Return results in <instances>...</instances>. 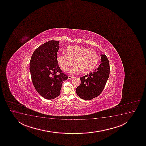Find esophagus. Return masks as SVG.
Wrapping results in <instances>:
<instances>
[{"label":"esophagus","mask_w":146,"mask_h":146,"mask_svg":"<svg viewBox=\"0 0 146 146\" xmlns=\"http://www.w3.org/2000/svg\"><path fill=\"white\" fill-rule=\"evenodd\" d=\"M74 78V77H73V76H68V79L69 80H71V79H73Z\"/></svg>","instance_id":"esophagus-1"}]
</instances>
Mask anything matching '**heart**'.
I'll use <instances>...</instances> for the list:
<instances>
[{
  "label": "heart",
  "instance_id": "obj_1",
  "mask_svg": "<svg viewBox=\"0 0 146 146\" xmlns=\"http://www.w3.org/2000/svg\"><path fill=\"white\" fill-rule=\"evenodd\" d=\"M56 60L62 70H68L74 61L76 65L71 70V73L80 70L81 73L86 74L94 69L98 64L99 57L96 52L75 46L68 47L65 49V54H58Z\"/></svg>",
  "mask_w": 146,
  "mask_h": 146
}]
</instances>
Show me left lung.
<instances>
[{
    "instance_id": "left-lung-1",
    "label": "left lung",
    "mask_w": 146,
    "mask_h": 146,
    "mask_svg": "<svg viewBox=\"0 0 146 146\" xmlns=\"http://www.w3.org/2000/svg\"><path fill=\"white\" fill-rule=\"evenodd\" d=\"M101 63L93 73L80 78L81 84L76 88L79 97L90 100L99 96L105 88L110 73V66L106 55H101Z\"/></svg>"
}]
</instances>
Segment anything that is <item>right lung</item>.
<instances>
[{
  "label": "right lung",
  "mask_w": 146,
  "mask_h": 146,
  "mask_svg": "<svg viewBox=\"0 0 146 146\" xmlns=\"http://www.w3.org/2000/svg\"><path fill=\"white\" fill-rule=\"evenodd\" d=\"M58 43V41L50 40L41 45L35 50L30 62L33 85L46 99H53L59 96L62 83L68 78L56 60Z\"/></svg>",
  "instance_id": "1"
}]
</instances>
